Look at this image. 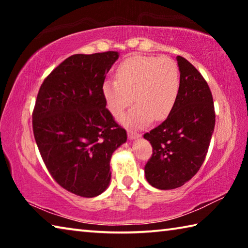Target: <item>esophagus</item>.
<instances>
[{
    "instance_id": "esophagus-1",
    "label": "esophagus",
    "mask_w": 248,
    "mask_h": 248,
    "mask_svg": "<svg viewBox=\"0 0 248 248\" xmlns=\"http://www.w3.org/2000/svg\"><path fill=\"white\" fill-rule=\"evenodd\" d=\"M140 137L139 133L137 132H133V131H128V138L130 140H134V139H138V138Z\"/></svg>"
}]
</instances>
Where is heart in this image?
Segmentation results:
<instances>
[{
	"instance_id": "1",
	"label": "heart",
	"mask_w": 248,
	"mask_h": 248,
	"mask_svg": "<svg viewBox=\"0 0 248 248\" xmlns=\"http://www.w3.org/2000/svg\"><path fill=\"white\" fill-rule=\"evenodd\" d=\"M179 70L170 58L133 56L121 62L116 79H107L102 87L106 106L118 118L137 103L121 121L129 127L142 128L151 121L166 119L179 93Z\"/></svg>"
}]
</instances>
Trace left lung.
Masks as SVG:
<instances>
[{
	"instance_id": "left-lung-1",
	"label": "left lung",
	"mask_w": 248,
	"mask_h": 248,
	"mask_svg": "<svg viewBox=\"0 0 248 248\" xmlns=\"http://www.w3.org/2000/svg\"><path fill=\"white\" fill-rule=\"evenodd\" d=\"M180 85L170 116L144 133L153 154L144 167L145 178L157 189H175L194 177L208 153L216 124L211 91L202 75L178 56Z\"/></svg>"
}]
</instances>
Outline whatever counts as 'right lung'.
I'll list each match as a JSON object with an SVG mask.
<instances>
[{"mask_svg":"<svg viewBox=\"0 0 248 248\" xmlns=\"http://www.w3.org/2000/svg\"><path fill=\"white\" fill-rule=\"evenodd\" d=\"M119 54H74L41 84L32 130L52 178L74 195L93 198L110 182L112 153L127 132L106 108L102 87Z\"/></svg>","mask_w":248,"mask_h":248,"instance_id":"obj_1","label":"right lung"}]
</instances>
